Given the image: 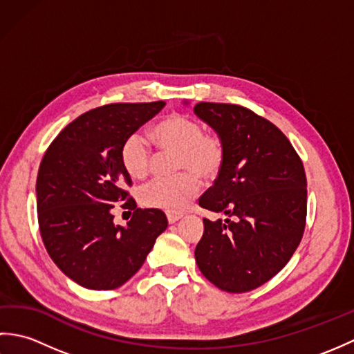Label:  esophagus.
Wrapping results in <instances>:
<instances>
[{"instance_id":"1","label":"esophagus","mask_w":354,"mask_h":354,"mask_svg":"<svg viewBox=\"0 0 354 354\" xmlns=\"http://www.w3.org/2000/svg\"><path fill=\"white\" fill-rule=\"evenodd\" d=\"M181 217H183L181 213H167L169 223H175V222H178L179 219H181Z\"/></svg>"}]
</instances>
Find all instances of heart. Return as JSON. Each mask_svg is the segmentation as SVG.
I'll return each mask as SVG.
<instances>
[{"instance_id":"1","label":"heart","mask_w":354,"mask_h":354,"mask_svg":"<svg viewBox=\"0 0 354 354\" xmlns=\"http://www.w3.org/2000/svg\"><path fill=\"white\" fill-rule=\"evenodd\" d=\"M150 137L161 152H176L173 179H155L140 192L141 204L147 208L179 213L198 196L201 178L213 181L221 175L227 160V146L219 133L204 132L198 120L184 114L165 115L158 122ZM120 161L132 179H142L152 167V150L141 133L133 132L120 146Z\"/></svg>"}]
</instances>
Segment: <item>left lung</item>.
I'll return each instance as SVG.
<instances>
[{
	"label": "left lung",
	"mask_w": 354,
	"mask_h": 354,
	"mask_svg": "<svg viewBox=\"0 0 354 354\" xmlns=\"http://www.w3.org/2000/svg\"><path fill=\"white\" fill-rule=\"evenodd\" d=\"M194 112L221 135L227 160L199 205L228 219H204L194 250L198 268L222 290L242 293L288 265L301 242L307 179L288 137L245 106L199 102Z\"/></svg>",
	"instance_id": "obj_1"
}]
</instances>
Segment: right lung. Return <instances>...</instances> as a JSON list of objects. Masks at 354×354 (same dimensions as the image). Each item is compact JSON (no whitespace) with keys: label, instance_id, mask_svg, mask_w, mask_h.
I'll use <instances>...</instances> for the list:
<instances>
[{"label":"right lung","instance_id":"1","mask_svg":"<svg viewBox=\"0 0 354 354\" xmlns=\"http://www.w3.org/2000/svg\"><path fill=\"white\" fill-rule=\"evenodd\" d=\"M165 102L111 103L77 117L45 150L36 179L37 222L51 260L73 281L94 290L124 284L142 266L167 217L137 208L132 179L120 161L127 135L149 122ZM117 203L134 213L113 225Z\"/></svg>","mask_w":354,"mask_h":354}]
</instances>
